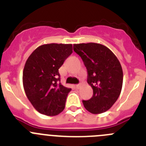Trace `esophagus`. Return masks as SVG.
I'll use <instances>...</instances> for the list:
<instances>
[{
  "mask_svg": "<svg viewBox=\"0 0 146 146\" xmlns=\"http://www.w3.org/2000/svg\"><path fill=\"white\" fill-rule=\"evenodd\" d=\"M75 87H76V88H77V89H79L80 88V84H77V85H76Z\"/></svg>",
  "mask_w": 146,
  "mask_h": 146,
  "instance_id": "esophagus-1",
  "label": "esophagus"
}]
</instances>
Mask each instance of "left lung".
<instances>
[{
	"mask_svg": "<svg viewBox=\"0 0 146 146\" xmlns=\"http://www.w3.org/2000/svg\"><path fill=\"white\" fill-rule=\"evenodd\" d=\"M88 72L87 82L94 91L93 96L82 103L93 114L106 112L117 101L123 85V70L111 50L97 43L74 44Z\"/></svg>",
	"mask_w": 146,
	"mask_h": 146,
	"instance_id": "obj_1",
	"label": "left lung"
}]
</instances>
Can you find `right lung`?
<instances>
[{
	"mask_svg": "<svg viewBox=\"0 0 146 146\" xmlns=\"http://www.w3.org/2000/svg\"><path fill=\"white\" fill-rule=\"evenodd\" d=\"M72 53L71 44H47L37 47L25 62L23 88L38 113L54 116L65 108L72 89L60 84L58 69Z\"/></svg>",
	"mask_w": 146,
	"mask_h": 146,
	"instance_id": "right-lung-1",
	"label": "right lung"
}]
</instances>
